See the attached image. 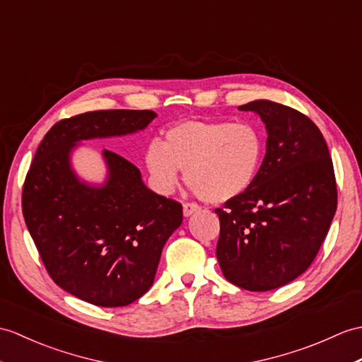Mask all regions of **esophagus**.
Here are the masks:
<instances>
[{
  "instance_id": "34e87169",
  "label": "esophagus",
  "mask_w": 362,
  "mask_h": 362,
  "mask_svg": "<svg viewBox=\"0 0 362 362\" xmlns=\"http://www.w3.org/2000/svg\"><path fill=\"white\" fill-rule=\"evenodd\" d=\"M199 209L200 208L196 204H183V216L185 217H189V216H192L194 213H197Z\"/></svg>"
}]
</instances>
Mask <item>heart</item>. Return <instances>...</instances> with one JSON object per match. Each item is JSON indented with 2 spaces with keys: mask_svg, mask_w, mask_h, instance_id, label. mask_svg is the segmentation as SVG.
<instances>
[{
  "mask_svg": "<svg viewBox=\"0 0 362 362\" xmlns=\"http://www.w3.org/2000/svg\"><path fill=\"white\" fill-rule=\"evenodd\" d=\"M264 136L251 122L185 120L151 140L145 165L151 185L160 194L185 180L209 204H223L243 194L257 177L264 160Z\"/></svg>",
  "mask_w": 362,
  "mask_h": 362,
  "instance_id": "heart-1",
  "label": "heart"
}]
</instances>
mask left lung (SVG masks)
<instances>
[{
	"label": "left lung",
	"instance_id": "obj_1",
	"mask_svg": "<svg viewBox=\"0 0 362 362\" xmlns=\"http://www.w3.org/2000/svg\"><path fill=\"white\" fill-rule=\"evenodd\" d=\"M239 111L260 117L267 149L253 185L216 209V256L231 284L268 291L312 265L329 233L338 192L329 148L308 117L270 100H255Z\"/></svg>",
	"mask_w": 362,
	"mask_h": 362
}]
</instances>
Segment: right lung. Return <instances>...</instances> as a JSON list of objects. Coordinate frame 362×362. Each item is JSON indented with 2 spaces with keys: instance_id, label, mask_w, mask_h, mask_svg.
<instances>
[{
  "instance_id": "obj_1",
  "label": "right lung",
  "mask_w": 362,
  "mask_h": 362,
  "mask_svg": "<svg viewBox=\"0 0 362 362\" xmlns=\"http://www.w3.org/2000/svg\"><path fill=\"white\" fill-rule=\"evenodd\" d=\"M154 111H94L55 123L41 140L23 188V214L54 282L98 307H123L154 282L162 250L183 221L182 205L151 191L136 165L109 149L103 183L80 179L81 141L131 136Z\"/></svg>"
}]
</instances>
